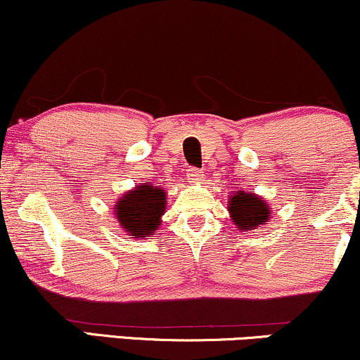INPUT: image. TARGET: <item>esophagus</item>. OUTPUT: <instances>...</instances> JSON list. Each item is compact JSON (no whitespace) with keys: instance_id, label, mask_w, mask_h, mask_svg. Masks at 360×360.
I'll return each instance as SVG.
<instances>
[{"instance_id":"34e87169","label":"esophagus","mask_w":360,"mask_h":360,"mask_svg":"<svg viewBox=\"0 0 360 360\" xmlns=\"http://www.w3.org/2000/svg\"><path fill=\"white\" fill-rule=\"evenodd\" d=\"M188 176L191 177L193 181H201V179H203V174H201V172L198 171V169H194V167L188 169Z\"/></svg>"}]
</instances>
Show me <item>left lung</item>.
I'll return each instance as SVG.
<instances>
[{"label": "left lung", "mask_w": 360, "mask_h": 360, "mask_svg": "<svg viewBox=\"0 0 360 360\" xmlns=\"http://www.w3.org/2000/svg\"><path fill=\"white\" fill-rule=\"evenodd\" d=\"M230 217L240 232L257 230L259 226L266 225L271 218V208L264 198L257 196L252 191H238L230 194L229 201Z\"/></svg>", "instance_id": "1"}]
</instances>
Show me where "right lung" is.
<instances>
[{
  "instance_id": "obj_1",
  "label": "right lung",
  "mask_w": 360,
  "mask_h": 360,
  "mask_svg": "<svg viewBox=\"0 0 360 360\" xmlns=\"http://www.w3.org/2000/svg\"><path fill=\"white\" fill-rule=\"evenodd\" d=\"M167 194L148 183L127 191L115 205V217L123 230L134 238L154 235L166 212Z\"/></svg>"
}]
</instances>
